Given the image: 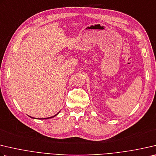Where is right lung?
Instances as JSON below:
<instances>
[{
    "label": "right lung",
    "instance_id": "add662e5",
    "mask_svg": "<svg viewBox=\"0 0 156 156\" xmlns=\"http://www.w3.org/2000/svg\"><path fill=\"white\" fill-rule=\"evenodd\" d=\"M58 115V113H57V114H56V115H55V116H53V117H48V118H44V119H49V118H52V117H55V116H56V115Z\"/></svg>",
    "mask_w": 156,
    "mask_h": 156
}]
</instances>
